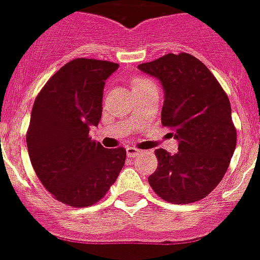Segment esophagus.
I'll use <instances>...</instances> for the list:
<instances>
[{
  "mask_svg": "<svg viewBox=\"0 0 260 260\" xmlns=\"http://www.w3.org/2000/svg\"><path fill=\"white\" fill-rule=\"evenodd\" d=\"M141 154V150L136 149V147H127V155L128 157H136Z\"/></svg>",
  "mask_w": 260,
  "mask_h": 260,
  "instance_id": "34e87169",
  "label": "esophagus"
}]
</instances>
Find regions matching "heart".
<instances>
[{
  "label": "heart",
  "instance_id": "b5f03b06",
  "mask_svg": "<svg viewBox=\"0 0 260 260\" xmlns=\"http://www.w3.org/2000/svg\"><path fill=\"white\" fill-rule=\"evenodd\" d=\"M149 83H151V82L147 81V79H145V78H135L131 81V87H132V91H133V89L140 88V87H142V86H146V84H149Z\"/></svg>",
  "mask_w": 260,
  "mask_h": 260
}]
</instances>
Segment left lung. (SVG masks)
Masks as SVG:
<instances>
[{
	"label": "left lung",
	"instance_id": "left-lung-1",
	"mask_svg": "<svg viewBox=\"0 0 260 260\" xmlns=\"http://www.w3.org/2000/svg\"><path fill=\"white\" fill-rule=\"evenodd\" d=\"M138 69L164 89L161 123L178 141L174 155L155 150L157 168L149 183L168 203L190 204L222 181L236 147L229 97L203 62L190 53H168Z\"/></svg>",
	"mask_w": 260,
	"mask_h": 260
}]
</instances>
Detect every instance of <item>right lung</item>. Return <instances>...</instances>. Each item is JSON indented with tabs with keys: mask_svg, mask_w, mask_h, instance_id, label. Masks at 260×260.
I'll return each mask as SVG.
<instances>
[{
	"mask_svg": "<svg viewBox=\"0 0 260 260\" xmlns=\"http://www.w3.org/2000/svg\"><path fill=\"white\" fill-rule=\"evenodd\" d=\"M118 64L75 59L48 79L31 109L26 146L36 174L60 203L84 208L103 199L118 178L125 150L89 138L101 120L105 81Z\"/></svg>",
	"mask_w": 260,
	"mask_h": 260,
	"instance_id": "right-lung-1",
	"label": "right lung"
}]
</instances>
